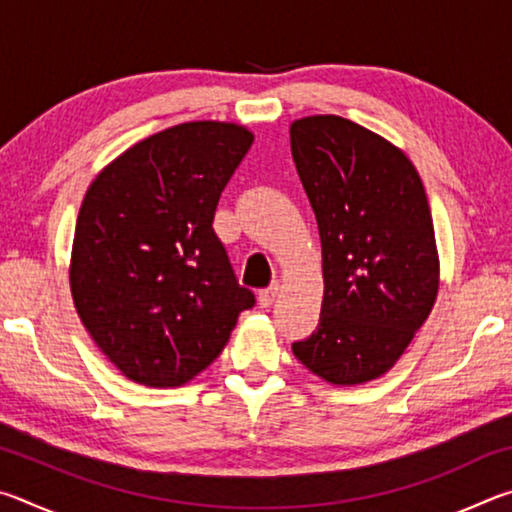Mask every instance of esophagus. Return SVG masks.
<instances>
[{
	"instance_id": "1",
	"label": "esophagus",
	"mask_w": 512,
	"mask_h": 512,
	"mask_svg": "<svg viewBox=\"0 0 512 512\" xmlns=\"http://www.w3.org/2000/svg\"><path fill=\"white\" fill-rule=\"evenodd\" d=\"M277 296H280V284H271V287L268 289H264V291H259V305L262 307H271L273 302L277 300Z\"/></svg>"
}]
</instances>
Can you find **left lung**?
<instances>
[{
	"label": "left lung",
	"instance_id": "8db88e82",
	"mask_svg": "<svg viewBox=\"0 0 512 512\" xmlns=\"http://www.w3.org/2000/svg\"><path fill=\"white\" fill-rule=\"evenodd\" d=\"M291 153L318 221L325 277L318 327L291 350L325 381L363 384L395 366L436 302L427 194L400 149L350 119L293 121Z\"/></svg>",
	"mask_w": 512,
	"mask_h": 512
}]
</instances>
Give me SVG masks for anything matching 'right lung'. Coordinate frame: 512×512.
<instances>
[{
  "label": "right lung",
  "mask_w": 512,
  "mask_h": 512,
  "mask_svg": "<svg viewBox=\"0 0 512 512\" xmlns=\"http://www.w3.org/2000/svg\"><path fill=\"white\" fill-rule=\"evenodd\" d=\"M253 133L189 121L108 164L76 219L69 284L101 352L128 379L180 386L219 357L255 293L212 228Z\"/></svg>",
  "instance_id": "obj_1"
}]
</instances>
